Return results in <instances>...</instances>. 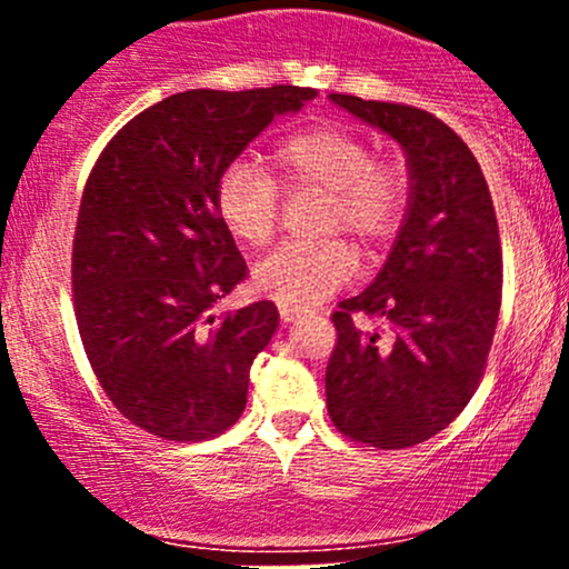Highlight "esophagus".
Segmentation results:
<instances>
[{
  "label": "esophagus",
  "instance_id": "obj_1",
  "mask_svg": "<svg viewBox=\"0 0 569 569\" xmlns=\"http://www.w3.org/2000/svg\"><path fill=\"white\" fill-rule=\"evenodd\" d=\"M299 318H305V312L297 307H280V321L283 323H297Z\"/></svg>",
  "mask_w": 569,
  "mask_h": 569
}]
</instances>
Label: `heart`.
Segmentation results:
<instances>
[{
    "instance_id": "b5f03b06",
    "label": "heart",
    "mask_w": 569,
    "mask_h": 569,
    "mask_svg": "<svg viewBox=\"0 0 569 569\" xmlns=\"http://www.w3.org/2000/svg\"><path fill=\"white\" fill-rule=\"evenodd\" d=\"M280 187L323 192L321 232H348L375 248L401 227L409 202V176L401 162L371 158V143L342 126H312L280 141L270 154ZM217 213L238 243L262 248L276 238L280 194L270 173L234 160L213 189ZM356 259L342 240L283 246L253 267V289L283 307L307 310L348 283Z\"/></svg>"
}]
</instances>
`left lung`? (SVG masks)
<instances>
[{
  "label": "left lung",
  "instance_id": "obj_1",
  "mask_svg": "<svg viewBox=\"0 0 569 569\" xmlns=\"http://www.w3.org/2000/svg\"><path fill=\"white\" fill-rule=\"evenodd\" d=\"M331 103L401 143L409 202L382 270L331 316L326 407L339 433L380 449L428 441L479 388L500 312L498 219L479 162L439 117L331 93ZM356 311L389 335L361 332Z\"/></svg>",
  "mask_w": 569,
  "mask_h": 569
}]
</instances>
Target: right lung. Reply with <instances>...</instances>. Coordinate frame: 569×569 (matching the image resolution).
Returning a JSON list of instances; mask_svg holds the SVG:
<instances>
[{
  "mask_svg": "<svg viewBox=\"0 0 569 569\" xmlns=\"http://www.w3.org/2000/svg\"><path fill=\"white\" fill-rule=\"evenodd\" d=\"M318 90H187L136 114L84 184L71 253L74 316L98 382L133 426L166 441L224 433L246 409L248 371L278 329L253 302L213 305L246 262L213 202L219 173Z\"/></svg>",
  "mask_w": 569,
  "mask_h": 569,
  "instance_id": "1",
  "label": "right lung"
}]
</instances>
